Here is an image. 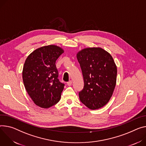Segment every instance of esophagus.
Returning a JSON list of instances; mask_svg holds the SVG:
<instances>
[{
  "instance_id": "1",
  "label": "esophagus",
  "mask_w": 146,
  "mask_h": 146,
  "mask_svg": "<svg viewBox=\"0 0 146 146\" xmlns=\"http://www.w3.org/2000/svg\"><path fill=\"white\" fill-rule=\"evenodd\" d=\"M72 80H70L69 82H68L67 83V84H68V86H70L72 85Z\"/></svg>"
}]
</instances>
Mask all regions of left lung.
I'll return each mask as SVG.
<instances>
[{
    "label": "left lung",
    "mask_w": 146,
    "mask_h": 146,
    "mask_svg": "<svg viewBox=\"0 0 146 146\" xmlns=\"http://www.w3.org/2000/svg\"><path fill=\"white\" fill-rule=\"evenodd\" d=\"M76 56L84 82L79 98L89 109H100L113 94L116 83V65L110 53L100 47L84 48L77 53Z\"/></svg>",
    "instance_id": "left-lung-1"
}]
</instances>
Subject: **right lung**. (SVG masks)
<instances>
[{
	"mask_svg": "<svg viewBox=\"0 0 146 146\" xmlns=\"http://www.w3.org/2000/svg\"><path fill=\"white\" fill-rule=\"evenodd\" d=\"M64 52L56 45L41 46L27 56L22 72L24 87L34 104L48 108L57 104L64 84L58 79L56 60Z\"/></svg>",
	"mask_w": 146,
	"mask_h": 146,
	"instance_id": "right-lung-1",
	"label": "right lung"
}]
</instances>
